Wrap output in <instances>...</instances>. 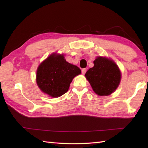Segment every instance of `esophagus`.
<instances>
[{
	"label": "esophagus",
	"mask_w": 148,
	"mask_h": 148,
	"mask_svg": "<svg viewBox=\"0 0 148 148\" xmlns=\"http://www.w3.org/2000/svg\"><path fill=\"white\" fill-rule=\"evenodd\" d=\"M82 71V74H84L86 73V68L83 69L82 71Z\"/></svg>",
	"instance_id": "34e87169"
}]
</instances>
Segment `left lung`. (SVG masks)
Listing matches in <instances>:
<instances>
[{
    "label": "left lung",
    "instance_id": "obj_1",
    "mask_svg": "<svg viewBox=\"0 0 148 148\" xmlns=\"http://www.w3.org/2000/svg\"><path fill=\"white\" fill-rule=\"evenodd\" d=\"M93 67L89 69L85 76L95 93L108 96L117 88L121 81V72L115 63L101 56L93 61Z\"/></svg>",
    "mask_w": 148,
    "mask_h": 148
}]
</instances>
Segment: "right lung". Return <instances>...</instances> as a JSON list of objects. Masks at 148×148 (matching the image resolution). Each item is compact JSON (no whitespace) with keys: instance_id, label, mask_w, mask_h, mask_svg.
<instances>
[{"instance_id":"1","label":"right lung","mask_w":148,"mask_h":148,"mask_svg":"<svg viewBox=\"0 0 148 148\" xmlns=\"http://www.w3.org/2000/svg\"><path fill=\"white\" fill-rule=\"evenodd\" d=\"M81 72L79 67L66 61L63 55L52 54L38 67L37 83L44 93L58 97L67 92L73 78Z\"/></svg>"}]
</instances>
